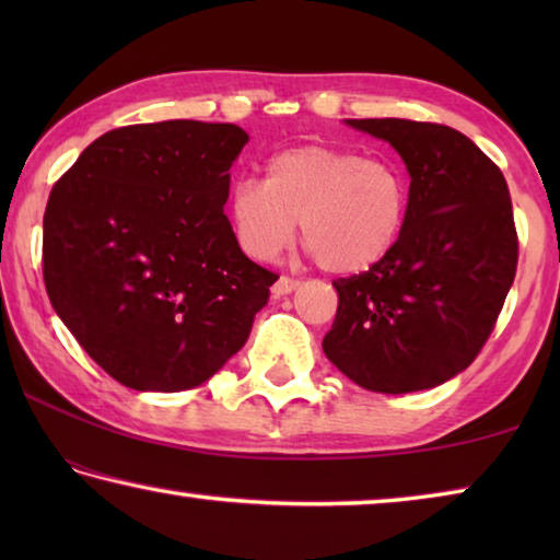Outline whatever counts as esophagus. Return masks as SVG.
I'll use <instances>...</instances> for the list:
<instances>
[{
  "instance_id": "esophagus-1",
  "label": "esophagus",
  "mask_w": 560,
  "mask_h": 560,
  "mask_svg": "<svg viewBox=\"0 0 560 560\" xmlns=\"http://www.w3.org/2000/svg\"><path fill=\"white\" fill-rule=\"evenodd\" d=\"M296 287H299V279L279 277L277 283H273V287H271V293H273V296H287V293H291Z\"/></svg>"
}]
</instances>
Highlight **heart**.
<instances>
[{
  "mask_svg": "<svg viewBox=\"0 0 560 560\" xmlns=\"http://www.w3.org/2000/svg\"><path fill=\"white\" fill-rule=\"evenodd\" d=\"M226 212L234 240L252 259H277L299 222L301 242L320 269L360 273L400 242L410 179L390 160L336 145H299L269 160L264 183H234Z\"/></svg>",
  "mask_w": 560,
  "mask_h": 560,
  "instance_id": "obj_1",
  "label": "heart"
}]
</instances>
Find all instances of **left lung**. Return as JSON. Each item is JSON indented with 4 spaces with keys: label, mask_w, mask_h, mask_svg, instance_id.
Listing matches in <instances>:
<instances>
[{
    "label": "left lung",
    "mask_w": 560,
    "mask_h": 560,
    "mask_svg": "<svg viewBox=\"0 0 560 560\" xmlns=\"http://www.w3.org/2000/svg\"><path fill=\"white\" fill-rule=\"evenodd\" d=\"M387 140L410 173L400 242L373 269L334 281L324 353L373 393L428 390L471 365L516 277L506 179L467 136L440 122L348 120Z\"/></svg>",
    "instance_id": "left-lung-1"
}]
</instances>
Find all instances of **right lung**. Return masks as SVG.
<instances>
[{
    "mask_svg": "<svg viewBox=\"0 0 560 560\" xmlns=\"http://www.w3.org/2000/svg\"><path fill=\"white\" fill-rule=\"evenodd\" d=\"M249 143L232 122L108 130L54 185L44 212L51 306L113 381L175 393L240 350L279 273L244 257L224 214Z\"/></svg>",
    "mask_w": 560,
    "mask_h": 560,
    "instance_id": "add662e5",
    "label": "right lung"
}]
</instances>
